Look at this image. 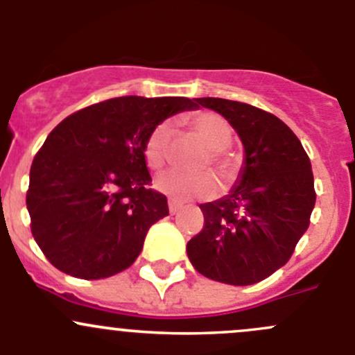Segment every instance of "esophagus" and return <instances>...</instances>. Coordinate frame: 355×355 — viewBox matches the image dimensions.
Masks as SVG:
<instances>
[{"mask_svg":"<svg viewBox=\"0 0 355 355\" xmlns=\"http://www.w3.org/2000/svg\"><path fill=\"white\" fill-rule=\"evenodd\" d=\"M182 206H184V204L178 202V200H175V199H170V200H168V209H170V214L178 213V211L182 209Z\"/></svg>","mask_w":355,"mask_h":355,"instance_id":"1","label":"esophagus"}]
</instances>
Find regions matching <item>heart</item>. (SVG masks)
Listing matches in <instances>:
<instances>
[{"instance_id":"obj_1","label":"heart","mask_w":355,"mask_h":355,"mask_svg":"<svg viewBox=\"0 0 355 355\" xmlns=\"http://www.w3.org/2000/svg\"><path fill=\"white\" fill-rule=\"evenodd\" d=\"M192 130L211 149V163L216 164L221 171L228 168V157L223 149L230 144L232 132L227 121L214 113H200L191 120ZM171 137V123L161 121L151 130L144 144V157L149 168H161L166 161L168 144ZM156 189L164 196L177 200L192 198H209L216 191V180L207 171L200 173H184L170 170L156 178Z\"/></svg>"}]
</instances>
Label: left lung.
I'll return each instance as SVG.
<instances>
[{"label": "left lung", "instance_id": "obj_1", "mask_svg": "<svg viewBox=\"0 0 355 355\" xmlns=\"http://www.w3.org/2000/svg\"><path fill=\"white\" fill-rule=\"evenodd\" d=\"M220 113L244 146L237 184L199 204L204 228L187 242L192 266L221 284L252 285L280 270L309 227L316 202L311 161L275 114L245 103L196 98Z\"/></svg>", "mask_w": 355, "mask_h": 355}]
</instances>
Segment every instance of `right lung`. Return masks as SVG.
Returning a JSON list of instances; mask_svg holds the SVG:
<instances>
[{
    "label": "right lung",
    "mask_w": 355,
    "mask_h": 355,
    "mask_svg": "<svg viewBox=\"0 0 355 355\" xmlns=\"http://www.w3.org/2000/svg\"><path fill=\"white\" fill-rule=\"evenodd\" d=\"M198 110L187 98L125 96L67 116L31 166L27 209L49 263L84 280L132 266L151 225L168 216L149 189L144 144L168 116Z\"/></svg>",
    "instance_id": "right-lung-1"
}]
</instances>
